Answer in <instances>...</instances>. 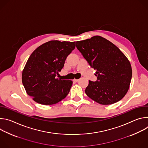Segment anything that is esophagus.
<instances>
[{"label": "esophagus", "instance_id": "34e87169", "mask_svg": "<svg viewBox=\"0 0 148 148\" xmlns=\"http://www.w3.org/2000/svg\"><path fill=\"white\" fill-rule=\"evenodd\" d=\"M78 79H74V81H75V82H77V81H78Z\"/></svg>", "mask_w": 148, "mask_h": 148}]
</instances>
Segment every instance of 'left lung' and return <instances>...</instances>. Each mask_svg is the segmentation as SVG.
<instances>
[{
	"instance_id": "1",
	"label": "left lung",
	"mask_w": 148,
	"mask_h": 148,
	"mask_svg": "<svg viewBox=\"0 0 148 148\" xmlns=\"http://www.w3.org/2000/svg\"><path fill=\"white\" fill-rule=\"evenodd\" d=\"M76 47L91 67L96 70V81H89L88 97L102 105L120 101L127 93L132 71L130 62L109 40L99 36L76 42Z\"/></svg>"
}]
</instances>
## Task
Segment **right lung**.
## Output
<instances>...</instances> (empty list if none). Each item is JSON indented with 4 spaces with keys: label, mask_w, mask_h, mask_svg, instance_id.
Instances as JSON below:
<instances>
[{
    "label": "right lung",
    "mask_w": 148,
    "mask_h": 148,
    "mask_svg": "<svg viewBox=\"0 0 148 148\" xmlns=\"http://www.w3.org/2000/svg\"><path fill=\"white\" fill-rule=\"evenodd\" d=\"M75 47V41L52 40L40 46L30 55L22 72V82L34 101L53 105L68 95L73 81L56 76Z\"/></svg>",
    "instance_id": "right-lung-1"
}]
</instances>
